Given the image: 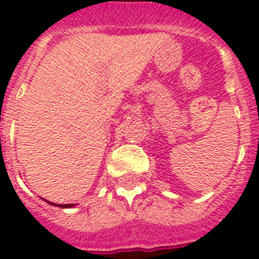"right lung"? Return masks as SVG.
I'll list each match as a JSON object with an SVG mask.
<instances>
[{
	"mask_svg": "<svg viewBox=\"0 0 259 259\" xmlns=\"http://www.w3.org/2000/svg\"><path fill=\"white\" fill-rule=\"evenodd\" d=\"M47 202L48 204H51V205L59 206V208H72V206H74V204H54V202H51V201H47Z\"/></svg>",
	"mask_w": 259,
	"mask_h": 259,
	"instance_id": "obj_1",
	"label": "right lung"
}]
</instances>
